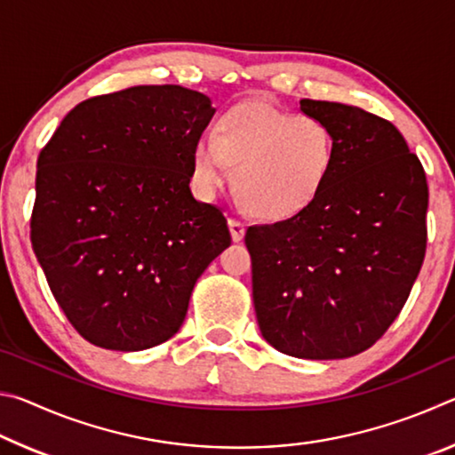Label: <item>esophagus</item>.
I'll use <instances>...</instances> for the list:
<instances>
[{"label": "esophagus", "instance_id": "1", "mask_svg": "<svg viewBox=\"0 0 455 455\" xmlns=\"http://www.w3.org/2000/svg\"><path fill=\"white\" fill-rule=\"evenodd\" d=\"M228 228H230V236H233V241L235 243H238V241H243V236H244V225L241 220H236V219H228Z\"/></svg>", "mask_w": 455, "mask_h": 455}]
</instances>
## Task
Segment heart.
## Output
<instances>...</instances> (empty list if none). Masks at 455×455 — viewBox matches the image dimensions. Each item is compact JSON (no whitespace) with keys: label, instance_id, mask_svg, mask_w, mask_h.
Wrapping results in <instances>:
<instances>
[{"label":"heart","instance_id":"heart-1","mask_svg":"<svg viewBox=\"0 0 455 455\" xmlns=\"http://www.w3.org/2000/svg\"><path fill=\"white\" fill-rule=\"evenodd\" d=\"M337 140L331 126L307 116L251 100L233 106L217 132L200 136L192 150V176L206 196L217 195L228 179L251 214L287 220L317 200L333 174Z\"/></svg>","mask_w":455,"mask_h":455}]
</instances>
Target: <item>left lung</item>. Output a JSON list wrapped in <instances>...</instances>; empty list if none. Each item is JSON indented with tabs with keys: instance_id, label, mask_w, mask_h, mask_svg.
<instances>
[{
	"instance_id": "left-lung-1",
	"label": "left lung",
	"mask_w": 455,
	"mask_h": 455,
	"mask_svg": "<svg viewBox=\"0 0 455 455\" xmlns=\"http://www.w3.org/2000/svg\"><path fill=\"white\" fill-rule=\"evenodd\" d=\"M331 126L333 174L297 217L249 227L252 303L268 345L299 359H345L379 339L426 255L427 182L391 122L357 106L299 102Z\"/></svg>"
}]
</instances>
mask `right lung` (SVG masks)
Returning <instances> with one entry per match:
<instances>
[{"mask_svg": "<svg viewBox=\"0 0 455 455\" xmlns=\"http://www.w3.org/2000/svg\"><path fill=\"white\" fill-rule=\"evenodd\" d=\"M209 96L134 86L68 112L37 158L32 246L61 311L98 347L142 351L180 329L195 283L230 244L192 196Z\"/></svg>", "mask_w": 455, "mask_h": 455, "instance_id": "right-lung-1", "label": "right lung"}]
</instances>
